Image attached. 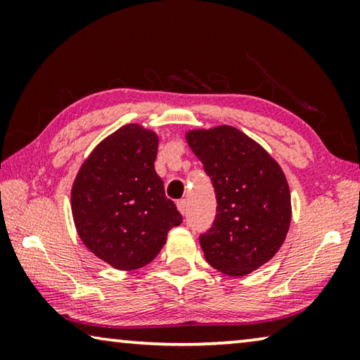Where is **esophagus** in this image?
Listing matches in <instances>:
<instances>
[{
    "label": "esophagus",
    "mask_w": 360,
    "mask_h": 360,
    "mask_svg": "<svg viewBox=\"0 0 360 360\" xmlns=\"http://www.w3.org/2000/svg\"><path fill=\"white\" fill-rule=\"evenodd\" d=\"M176 205H178V210H179L181 214L184 216L186 211H187V202H186V200H179V202L176 203Z\"/></svg>",
    "instance_id": "esophagus-1"
}]
</instances>
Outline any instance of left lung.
I'll return each mask as SVG.
<instances>
[{
    "mask_svg": "<svg viewBox=\"0 0 360 360\" xmlns=\"http://www.w3.org/2000/svg\"><path fill=\"white\" fill-rule=\"evenodd\" d=\"M186 139L211 178L217 200L212 227L200 235L206 262L245 276L273 259L289 231L290 191L281 167L238 129L191 130Z\"/></svg>",
    "mask_w": 360,
    "mask_h": 360,
    "instance_id": "obj_1",
    "label": "left lung"
}]
</instances>
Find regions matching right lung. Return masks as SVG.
<instances>
[{
	"mask_svg": "<svg viewBox=\"0 0 360 360\" xmlns=\"http://www.w3.org/2000/svg\"><path fill=\"white\" fill-rule=\"evenodd\" d=\"M158 136L138 124L103 139L71 188L76 230L87 249L117 270L148 265L182 222L155 173Z\"/></svg>",
	"mask_w": 360,
	"mask_h": 360,
	"instance_id": "1",
	"label": "right lung"
}]
</instances>
